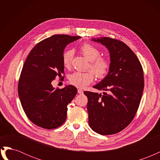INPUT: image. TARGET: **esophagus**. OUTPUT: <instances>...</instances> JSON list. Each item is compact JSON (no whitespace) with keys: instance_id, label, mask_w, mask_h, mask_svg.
Listing matches in <instances>:
<instances>
[{"instance_id":"1","label":"esophagus","mask_w":160,"mask_h":160,"mask_svg":"<svg viewBox=\"0 0 160 160\" xmlns=\"http://www.w3.org/2000/svg\"><path fill=\"white\" fill-rule=\"evenodd\" d=\"M77 92H78L79 94H83V90H81V89H78V90H77Z\"/></svg>"}]
</instances>
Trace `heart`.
<instances>
[{"label":"heart","instance_id":"1","mask_svg":"<svg viewBox=\"0 0 160 160\" xmlns=\"http://www.w3.org/2000/svg\"><path fill=\"white\" fill-rule=\"evenodd\" d=\"M80 51L86 59L90 61L89 69H91L93 72L91 71L74 72L69 76V81L71 85L77 88H84L94 80V74L98 78H104L109 72L111 63L107 58L101 57L100 51L90 43L85 42L82 45ZM74 51L72 49L67 50L63 52L62 63L67 68L70 67Z\"/></svg>","mask_w":160,"mask_h":160}]
</instances>
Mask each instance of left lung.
Here are the masks:
<instances>
[{
  "mask_svg": "<svg viewBox=\"0 0 160 160\" xmlns=\"http://www.w3.org/2000/svg\"><path fill=\"white\" fill-rule=\"evenodd\" d=\"M107 47L111 67L105 78L93 88L103 95L85 91L88 97L89 124L101 135L117 133L132 122L144 88L143 71L132 50L124 42L109 37L93 38Z\"/></svg>",
  "mask_w": 160,
  "mask_h": 160,
  "instance_id": "8db88e82",
  "label": "left lung"
}]
</instances>
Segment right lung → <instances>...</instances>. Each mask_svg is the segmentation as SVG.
Here are the masks:
<instances>
[{"instance_id":"1","label":"right lung","mask_w":160,"mask_h":160,"mask_svg":"<svg viewBox=\"0 0 160 160\" xmlns=\"http://www.w3.org/2000/svg\"><path fill=\"white\" fill-rule=\"evenodd\" d=\"M79 36L55 35L39 42L24 63L18 93L27 118L41 128L51 129L63 123L67 105L77 93L75 87L55 89L51 82L64 72L62 55L70 42Z\"/></svg>"}]
</instances>
